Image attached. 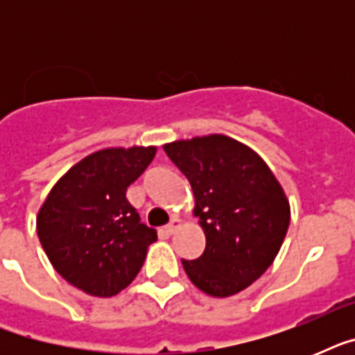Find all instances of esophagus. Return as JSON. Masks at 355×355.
I'll return each instance as SVG.
<instances>
[{
	"instance_id": "34e87169",
	"label": "esophagus",
	"mask_w": 355,
	"mask_h": 355,
	"mask_svg": "<svg viewBox=\"0 0 355 355\" xmlns=\"http://www.w3.org/2000/svg\"><path fill=\"white\" fill-rule=\"evenodd\" d=\"M180 228H182V221H180L178 217H173L171 223L166 227V232L169 234V236H173V234H177Z\"/></svg>"
}]
</instances>
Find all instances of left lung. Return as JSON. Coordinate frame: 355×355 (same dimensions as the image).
Instances as JSON below:
<instances>
[{"label": "left lung", "instance_id": "left-lung-1", "mask_svg": "<svg viewBox=\"0 0 355 355\" xmlns=\"http://www.w3.org/2000/svg\"><path fill=\"white\" fill-rule=\"evenodd\" d=\"M164 150L191 184L206 236L202 256L182 259L186 275L211 297L247 289L275 261L287 234L291 210L280 182L258 153L223 134L178 139Z\"/></svg>", "mask_w": 355, "mask_h": 355}]
</instances>
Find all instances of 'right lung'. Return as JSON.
Masks as SVG:
<instances>
[{"mask_svg":"<svg viewBox=\"0 0 355 355\" xmlns=\"http://www.w3.org/2000/svg\"><path fill=\"white\" fill-rule=\"evenodd\" d=\"M155 155L156 147L138 145L92 153L58 178L38 211L36 232L55 270L92 297L123 291L156 241L127 200Z\"/></svg>","mask_w":355,"mask_h":355,"instance_id":"obj_1","label":"right lung"}]
</instances>
